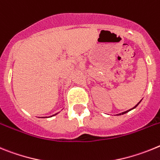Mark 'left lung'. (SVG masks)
Returning a JSON list of instances; mask_svg holds the SVG:
<instances>
[{
    "instance_id": "obj_1",
    "label": "left lung",
    "mask_w": 160,
    "mask_h": 160,
    "mask_svg": "<svg viewBox=\"0 0 160 160\" xmlns=\"http://www.w3.org/2000/svg\"><path fill=\"white\" fill-rule=\"evenodd\" d=\"M141 101H142V100H141ZM141 101H139V102H138V104H137V105H135V106H134V107H133V108H132V109H129V110H126V111H125V112H123V113H118V114H117V115H122V114H125V113H128L129 111H130V110H132V109H135L136 107H137V106H138V105H139V103H140V102H141Z\"/></svg>"
}]
</instances>
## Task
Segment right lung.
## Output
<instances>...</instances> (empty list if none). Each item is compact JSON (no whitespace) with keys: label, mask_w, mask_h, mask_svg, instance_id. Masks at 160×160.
Wrapping results in <instances>:
<instances>
[{"label":"right lung","mask_w":160,"mask_h":160,"mask_svg":"<svg viewBox=\"0 0 160 160\" xmlns=\"http://www.w3.org/2000/svg\"><path fill=\"white\" fill-rule=\"evenodd\" d=\"M58 113H55V114H53V115H51V116H50V117H52V116H55V115H56V114H58ZM43 118H47V117H43Z\"/></svg>","instance_id":"right-lung-1"}]
</instances>
